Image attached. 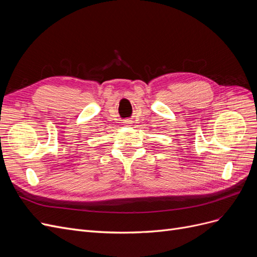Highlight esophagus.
<instances>
[{"label":"esophagus","mask_w":257,"mask_h":257,"mask_svg":"<svg viewBox=\"0 0 257 257\" xmlns=\"http://www.w3.org/2000/svg\"><path fill=\"white\" fill-rule=\"evenodd\" d=\"M125 123H130V120H128V121H125Z\"/></svg>","instance_id":"34e87169"}]
</instances>
